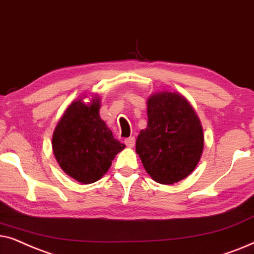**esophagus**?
I'll return each instance as SVG.
<instances>
[{"instance_id":"1","label":"esophagus","mask_w":254,"mask_h":254,"mask_svg":"<svg viewBox=\"0 0 254 254\" xmlns=\"http://www.w3.org/2000/svg\"><path fill=\"white\" fill-rule=\"evenodd\" d=\"M124 143L127 147H133L134 144H136V139H134V137H129L124 140Z\"/></svg>"}]
</instances>
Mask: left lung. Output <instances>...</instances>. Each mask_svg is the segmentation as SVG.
<instances>
[{
  "label": "left lung",
  "instance_id": "obj_1",
  "mask_svg": "<svg viewBox=\"0 0 254 254\" xmlns=\"http://www.w3.org/2000/svg\"><path fill=\"white\" fill-rule=\"evenodd\" d=\"M203 129L190 103L178 93L160 92L147 100V127L136 140L145 171L158 184L187 178L200 161Z\"/></svg>",
  "mask_w": 254,
  "mask_h": 254
}]
</instances>
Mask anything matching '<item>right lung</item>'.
Listing matches in <instances>:
<instances>
[{
	"label": "right lung",
	"mask_w": 254,
	"mask_h": 254,
	"mask_svg": "<svg viewBox=\"0 0 254 254\" xmlns=\"http://www.w3.org/2000/svg\"><path fill=\"white\" fill-rule=\"evenodd\" d=\"M100 97L89 103L76 100L67 108L54 129L53 153L70 178L88 185L100 180L115 155L125 147L100 117Z\"/></svg>",
	"instance_id": "obj_1"
}]
</instances>
